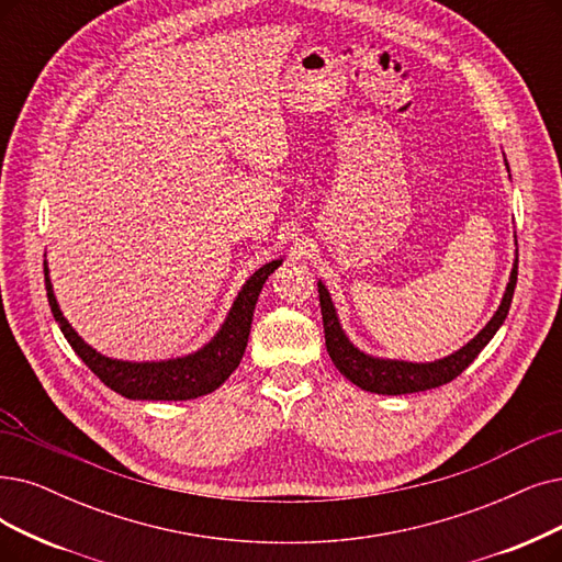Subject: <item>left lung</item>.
<instances>
[{
	"label": "left lung",
	"mask_w": 562,
	"mask_h": 562,
	"mask_svg": "<svg viewBox=\"0 0 562 562\" xmlns=\"http://www.w3.org/2000/svg\"><path fill=\"white\" fill-rule=\"evenodd\" d=\"M505 166H507V159H505ZM507 172H509V166H507ZM516 272H519V251L514 256L507 288L503 293L498 311L493 313V318L484 325V329L475 336V339H470L463 348H459L452 355L434 359V362H406V359L375 357L359 350L348 339V334L341 327L339 313H336L327 285L318 281L325 346L334 367L339 369L359 390L373 392V394H387V396L424 392V390H434L450 383V380L461 375L470 364L475 362V357L484 350V346L493 339V336H496V331L505 323L512 297H514V288H516Z\"/></svg>",
	"instance_id": "left-lung-1"
}]
</instances>
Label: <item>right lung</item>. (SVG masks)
Returning <instances> with one entry per match:
<instances>
[{
    "label": "right lung",
    "mask_w": 562,
    "mask_h": 562,
    "mask_svg": "<svg viewBox=\"0 0 562 562\" xmlns=\"http://www.w3.org/2000/svg\"><path fill=\"white\" fill-rule=\"evenodd\" d=\"M281 262L283 258L267 262L249 277L237 293L226 321L203 348L182 357L156 359V362H128V359L105 357L89 346L71 327V323L64 318L53 290L48 262H43V272H46L53 316L59 323L66 341L71 344L82 362L99 375L103 385L133 401H189L221 387L239 367L246 344H249L258 295L269 274H274V269H279Z\"/></svg>",
    "instance_id": "right-lung-1"
}]
</instances>
